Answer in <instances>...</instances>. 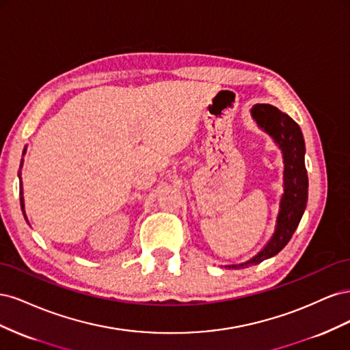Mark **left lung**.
I'll return each instance as SVG.
<instances>
[{
  "mask_svg": "<svg viewBox=\"0 0 350 350\" xmlns=\"http://www.w3.org/2000/svg\"><path fill=\"white\" fill-rule=\"evenodd\" d=\"M254 120L261 129L266 130L282 147L284 162V194L280 201V211L274 235L262 251L250 261L238 266H226L232 269L248 267L266 258L276 256L284 248L298 228L308 200V175L305 167V143L299 125L289 115L280 112L271 105L258 103L251 109Z\"/></svg>",
  "mask_w": 350,
  "mask_h": 350,
  "instance_id": "8db88e82",
  "label": "left lung"
}]
</instances>
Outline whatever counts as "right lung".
I'll list each match as a JSON object with an SVG mask.
<instances>
[{
  "mask_svg": "<svg viewBox=\"0 0 350 350\" xmlns=\"http://www.w3.org/2000/svg\"><path fill=\"white\" fill-rule=\"evenodd\" d=\"M23 191H22V181H20V204H22V210H23V207H25V204H23ZM23 215H25V210H23Z\"/></svg>",
  "mask_w": 350,
  "mask_h": 350,
  "instance_id": "add662e5",
  "label": "right lung"
}]
</instances>
